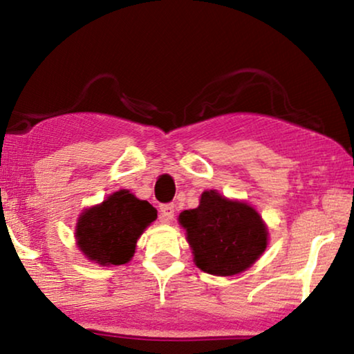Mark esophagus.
Returning <instances> with one entry per match:
<instances>
[{
	"instance_id": "1",
	"label": "esophagus",
	"mask_w": 354,
	"mask_h": 354,
	"mask_svg": "<svg viewBox=\"0 0 354 354\" xmlns=\"http://www.w3.org/2000/svg\"><path fill=\"white\" fill-rule=\"evenodd\" d=\"M173 217H175V205L167 203V205L160 206V221L169 223V221L173 220Z\"/></svg>"
}]
</instances>
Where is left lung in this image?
I'll return each instance as SVG.
<instances>
[{"mask_svg": "<svg viewBox=\"0 0 354 354\" xmlns=\"http://www.w3.org/2000/svg\"><path fill=\"white\" fill-rule=\"evenodd\" d=\"M179 223L187 231L196 267L217 277L247 270L267 247V227L259 214L215 190L205 192L196 209L181 212Z\"/></svg>", "mask_w": 354, "mask_h": 354, "instance_id": "8db88e82", "label": "left lung"}]
</instances>
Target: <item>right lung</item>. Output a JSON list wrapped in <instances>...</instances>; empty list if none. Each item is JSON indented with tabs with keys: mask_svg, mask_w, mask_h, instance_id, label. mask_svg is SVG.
Segmentation results:
<instances>
[{
	"mask_svg": "<svg viewBox=\"0 0 354 354\" xmlns=\"http://www.w3.org/2000/svg\"><path fill=\"white\" fill-rule=\"evenodd\" d=\"M158 212L128 190L112 194L103 205L87 209L76 226V241L88 259L122 266L134 254L136 242Z\"/></svg>",
	"mask_w": 354,
	"mask_h": 354,
	"instance_id": "1",
	"label": "right lung"
}]
</instances>
